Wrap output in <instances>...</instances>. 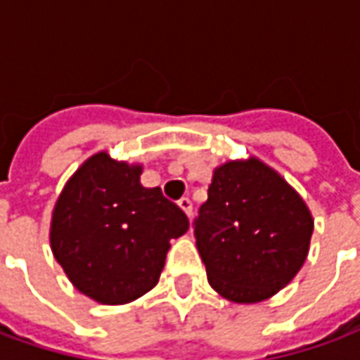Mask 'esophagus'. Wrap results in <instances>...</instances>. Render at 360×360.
Segmentation results:
<instances>
[{"instance_id": "34e87169", "label": "esophagus", "mask_w": 360, "mask_h": 360, "mask_svg": "<svg viewBox=\"0 0 360 360\" xmlns=\"http://www.w3.org/2000/svg\"><path fill=\"white\" fill-rule=\"evenodd\" d=\"M179 206H181V210H183V212H185V214L191 218V214H193V202H191V198H187V197L181 198Z\"/></svg>"}]
</instances>
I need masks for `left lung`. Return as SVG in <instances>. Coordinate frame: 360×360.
<instances>
[{
	"instance_id": "obj_1",
	"label": "left lung",
	"mask_w": 360,
	"mask_h": 360,
	"mask_svg": "<svg viewBox=\"0 0 360 360\" xmlns=\"http://www.w3.org/2000/svg\"><path fill=\"white\" fill-rule=\"evenodd\" d=\"M193 226L208 283L238 304L285 288L304 265L314 232L302 197L257 158L216 167Z\"/></svg>"
}]
</instances>
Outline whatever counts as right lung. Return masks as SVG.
Segmentation results:
<instances>
[{"label":"right lung","instance_id":"right-lung-1","mask_svg":"<svg viewBox=\"0 0 360 360\" xmlns=\"http://www.w3.org/2000/svg\"><path fill=\"white\" fill-rule=\"evenodd\" d=\"M142 165L91 155L58 197L50 248L72 285L101 304H127L152 290L169 240L188 230L162 188L140 185Z\"/></svg>","mask_w":360,"mask_h":360}]
</instances>
